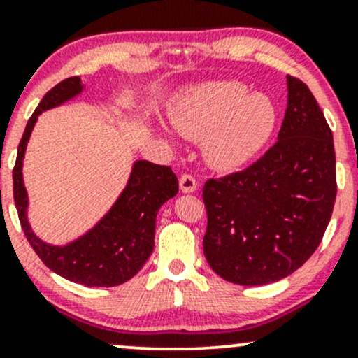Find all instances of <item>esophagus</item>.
I'll return each mask as SVG.
<instances>
[{"instance_id":"34e87169","label":"esophagus","mask_w":358,"mask_h":358,"mask_svg":"<svg viewBox=\"0 0 358 358\" xmlns=\"http://www.w3.org/2000/svg\"><path fill=\"white\" fill-rule=\"evenodd\" d=\"M179 186H180V191H182V193H194V191L198 189V182H196V179L189 174L180 176Z\"/></svg>"}]
</instances>
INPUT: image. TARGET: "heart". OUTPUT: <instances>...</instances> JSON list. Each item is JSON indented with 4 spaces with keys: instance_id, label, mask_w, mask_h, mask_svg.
Listing matches in <instances>:
<instances>
[{
    "instance_id": "1",
    "label": "heart",
    "mask_w": 358,
    "mask_h": 358,
    "mask_svg": "<svg viewBox=\"0 0 358 358\" xmlns=\"http://www.w3.org/2000/svg\"><path fill=\"white\" fill-rule=\"evenodd\" d=\"M171 121L187 140L203 141L213 169L232 171L252 160L276 128L268 95L249 94L239 82H208L184 90L171 106Z\"/></svg>"
}]
</instances>
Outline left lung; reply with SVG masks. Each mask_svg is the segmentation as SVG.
I'll list each match as a JSON object with an SVG mask.
<instances>
[{"mask_svg": "<svg viewBox=\"0 0 358 358\" xmlns=\"http://www.w3.org/2000/svg\"><path fill=\"white\" fill-rule=\"evenodd\" d=\"M278 141L245 171L203 187L210 268L244 287L280 282L324 236L336 198L333 133L306 83L287 76Z\"/></svg>", "mask_w": 358, "mask_h": 358, "instance_id": "left-lung-1", "label": "left lung"}]
</instances>
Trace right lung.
Listing matches in <instances>:
<instances>
[{
	"label": "right lung",
	"mask_w": 358,
	"mask_h": 358,
	"mask_svg": "<svg viewBox=\"0 0 358 358\" xmlns=\"http://www.w3.org/2000/svg\"><path fill=\"white\" fill-rule=\"evenodd\" d=\"M85 90L80 76L63 80L44 95L27 122L13 169V196L27 239L42 263L70 282L85 287H116L131 280L153 251L155 220L160 206L174 198L179 182L167 165L134 160L124 189L101 220L64 244H51L34 232L29 220V194L24 159L30 134L42 113L73 101Z\"/></svg>",
	"instance_id": "right-lung-1"
}]
</instances>
